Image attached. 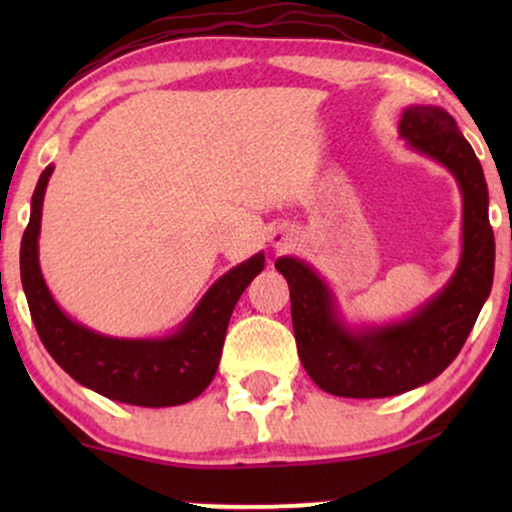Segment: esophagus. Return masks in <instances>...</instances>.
<instances>
[{"instance_id":"34e87169","label":"esophagus","mask_w":512,"mask_h":512,"mask_svg":"<svg viewBox=\"0 0 512 512\" xmlns=\"http://www.w3.org/2000/svg\"><path fill=\"white\" fill-rule=\"evenodd\" d=\"M289 233H284V230H275V233L270 235V244L272 247H284V244H289Z\"/></svg>"}]
</instances>
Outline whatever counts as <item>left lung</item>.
Wrapping results in <instances>:
<instances>
[{
  "label": "left lung",
  "mask_w": 512,
  "mask_h": 512,
  "mask_svg": "<svg viewBox=\"0 0 512 512\" xmlns=\"http://www.w3.org/2000/svg\"><path fill=\"white\" fill-rule=\"evenodd\" d=\"M398 132L410 149L454 174L464 198L461 261L445 289L412 317L387 326L352 328L338 317L333 293L310 265L282 256L275 268L289 282L298 356L314 384L333 396L384 398L438 377L464 347L494 279V230L480 160L454 118L440 107H408Z\"/></svg>",
  "instance_id": "obj_1"
}]
</instances>
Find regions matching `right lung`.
Listing matches in <instances>:
<instances>
[{
	"mask_svg": "<svg viewBox=\"0 0 512 512\" xmlns=\"http://www.w3.org/2000/svg\"><path fill=\"white\" fill-rule=\"evenodd\" d=\"M53 165L41 172L20 242V279L37 333L55 363L83 387L118 403L167 408L193 401L214 380L235 303L263 270L258 251L209 286L198 307L167 338H109L76 324L55 303L39 268L41 207Z\"/></svg>",
	"mask_w": 512,
	"mask_h": 512,
	"instance_id": "obj_1",
	"label": "right lung"
}]
</instances>
